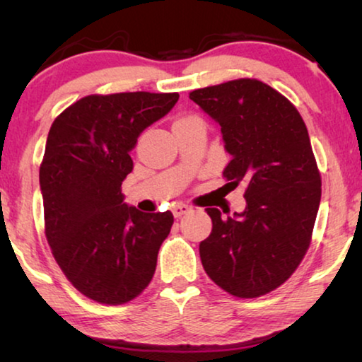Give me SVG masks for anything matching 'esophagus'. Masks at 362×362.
<instances>
[{"label": "esophagus", "mask_w": 362, "mask_h": 362, "mask_svg": "<svg viewBox=\"0 0 362 362\" xmlns=\"http://www.w3.org/2000/svg\"><path fill=\"white\" fill-rule=\"evenodd\" d=\"M188 212H192V207H189L188 204L177 203L173 207V214H174V217H177V218H180L182 216H185V214H188Z\"/></svg>", "instance_id": "obj_1"}]
</instances>
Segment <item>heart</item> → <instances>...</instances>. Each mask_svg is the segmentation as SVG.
<instances>
[{"label":"heart","mask_w":362,"mask_h":362,"mask_svg":"<svg viewBox=\"0 0 362 362\" xmlns=\"http://www.w3.org/2000/svg\"><path fill=\"white\" fill-rule=\"evenodd\" d=\"M182 119H187V118H182Z\"/></svg>","instance_id":"heart-1"}]
</instances>
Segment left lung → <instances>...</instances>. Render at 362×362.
Here are the masks:
<instances>
[{"label":"left lung","mask_w":362,"mask_h":362,"mask_svg":"<svg viewBox=\"0 0 362 362\" xmlns=\"http://www.w3.org/2000/svg\"><path fill=\"white\" fill-rule=\"evenodd\" d=\"M189 99L220 124L230 185L246 183V209L223 218L207 207L212 233L199 244L207 276L225 292L255 298L292 276L310 247L321 174L298 110L272 86L240 78L194 89Z\"/></svg>","instance_id":"left-lung-1"}]
</instances>
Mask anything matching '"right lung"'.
<instances>
[{
	"label": "right lung",
	"mask_w": 362,
	"mask_h": 362,
	"mask_svg": "<svg viewBox=\"0 0 362 362\" xmlns=\"http://www.w3.org/2000/svg\"><path fill=\"white\" fill-rule=\"evenodd\" d=\"M177 100V93L90 94L49 131L40 166L45 235L66 279L94 302H131L155 274L174 216L124 204L121 183L137 137Z\"/></svg>",
	"instance_id": "right-lung-1"
}]
</instances>
